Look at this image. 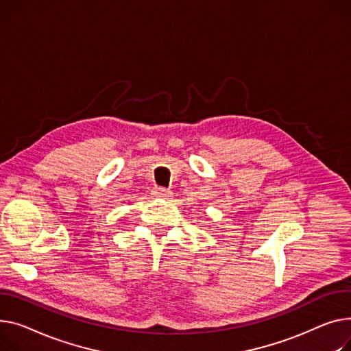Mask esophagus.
<instances>
[{
  "label": "esophagus",
  "instance_id": "esophagus-1",
  "mask_svg": "<svg viewBox=\"0 0 351 351\" xmlns=\"http://www.w3.org/2000/svg\"><path fill=\"white\" fill-rule=\"evenodd\" d=\"M171 195V192L165 188H155L154 189V196L155 197H168Z\"/></svg>",
  "mask_w": 351,
  "mask_h": 351
}]
</instances>
